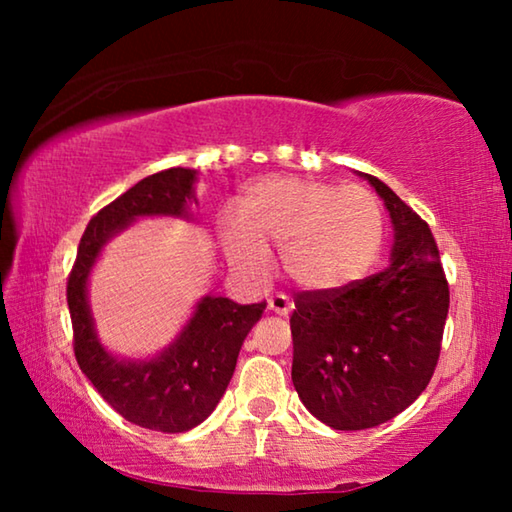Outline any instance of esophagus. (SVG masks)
<instances>
[{"mask_svg": "<svg viewBox=\"0 0 512 512\" xmlns=\"http://www.w3.org/2000/svg\"><path fill=\"white\" fill-rule=\"evenodd\" d=\"M268 311H273L277 316H289L293 311V302L284 293H275V296L268 298Z\"/></svg>", "mask_w": 512, "mask_h": 512, "instance_id": "1", "label": "esophagus"}]
</instances>
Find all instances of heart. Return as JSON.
<instances>
[{"label": "heart", "mask_w": 512, "mask_h": 512, "mask_svg": "<svg viewBox=\"0 0 512 512\" xmlns=\"http://www.w3.org/2000/svg\"><path fill=\"white\" fill-rule=\"evenodd\" d=\"M235 266L266 271L282 244L284 271L302 289L332 291L366 275L381 244V205L359 185L275 176L241 198V216L221 221Z\"/></svg>", "instance_id": "1"}]
</instances>
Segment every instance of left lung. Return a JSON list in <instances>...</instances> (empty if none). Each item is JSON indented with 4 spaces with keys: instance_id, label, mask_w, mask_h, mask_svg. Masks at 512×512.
<instances>
[{
    "instance_id": "left-lung-1",
    "label": "left lung",
    "mask_w": 512,
    "mask_h": 512,
    "mask_svg": "<svg viewBox=\"0 0 512 512\" xmlns=\"http://www.w3.org/2000/svg\"><path fill=\"white\" fill-rule=\"evenodd\" d=\"M393 225L391 264L332 291H302L291 314V379L307 411L339 431L393 420L436 370L449 289L429 225L379 178L359 173Z\"/></svg>"
}]
</instances>
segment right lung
Masks as SVG:
<instances>
[{
	"label": "right lung",
	"instance_id": "obj_1",
	"mask_svg": "<svg viewBox=\"0 0 512 512\" xmlns=\"http://www.w3.org/2000/svg\"><path fill=\"white\" fill-rule=\"evenodd\" d=\"M198 169L173 167L140 180L94 216L85 228L67 282L74 327V354L83 375L121 418L137 427L183 433L210 415L228 388L237 357L266 302L237 305L207 293L167 348L151 357H124L108 350L97 334L90 307V275L112 239L151 216L196 221Z\"/></svg>",
	"mask_w": 512,
	"mask_h": 512
}]
</instances>
